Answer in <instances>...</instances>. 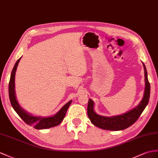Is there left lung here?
<instances>
[{"instance_id":"8db88e82","label":"left lung","mask_w":158,"mask_h":158,"mask_svg":"<svg viewBox=\"0 0 158 158\" xmlns=\"http://www.w3.org/2000/svg\"><path fill=\"white\" fill-rule=\"evenodd\" d=\"M145 71V87L143 98L135 108L122 115L115 117H103L96 113L94 109V102L89 99L88 104L87 114L91 123L98 127L109 131L123 130L132 125L137 120L149 102L150 96V84L148 78V72L145 64L143 63Z\"/></svg>"}]
</instances>
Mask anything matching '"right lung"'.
Wrapping results in <instances>:
<instances>
[{
    "label": "right lung",
    "instance_id": "right-lung-1",
    "mask_svg": "<svg viewBox=\"0 0 158 158\" xmlns=\"http://www.w3.org/2000/svg\"><path fill=\"white\" fill-rule=\"evenodd\" d=\"M20 60L21 58H19L15 64L12 72H11L9 84V99L13 108L15 111H16V113L19 114V116L22 118V120L26 124H27L29 125H32L33 126L34 128H35L37 129H48L60 125L64 118L68 109L71 105L72 101H69L67 104H66V105L60 109L59 112L56 114L54 116L49 117H37L32 116V115H31L27 112H25V111L19 106L16 99V97H15V72H16L17 70V67Z\"/></svg>",
    "mask_w": 158,
    "mask_h": 158
}]
</instances>
